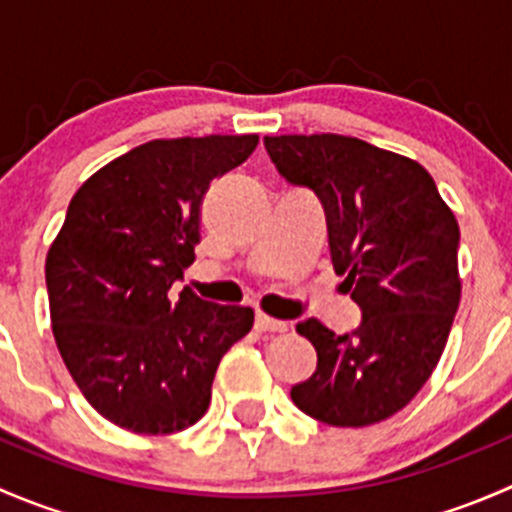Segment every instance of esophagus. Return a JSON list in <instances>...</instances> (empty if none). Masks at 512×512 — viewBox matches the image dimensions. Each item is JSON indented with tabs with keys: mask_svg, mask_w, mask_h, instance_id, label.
Instances as JSON below:
<instances>
[{
	"mask_svg": "<svg viewBox=\"0 0 512 512\" xmlns=\"http://www.w3.org/2000/svg\"><path fill=\"white\" fill-rule=\"evenodd\" d=\"M255 329L257 332H285L287 322H280V319H272L267 314H257L255 317Z\"/></svg>",
	"mask_w": 512,
	"mask_h": 512,
	"instance_id": "esophagus-1",
	"label": "esophagus"
}]
</instances>
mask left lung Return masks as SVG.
I'll list each match as a JSON object with an SVG mask.
<instances>
[{"label": "left lung", "instance_id": "1", "mask_svg": "<svg viewBox=\"0 0 512 512\" xmlns=\"http://www.w3.org/2000/svg\"><path fill=\"white\" fill-rule=\"evenodd\" d=\"M277 173L324 208L334 272L361 309L354 332L317 319L297 332L317 371L292 386L299 411L329 426H371L426 384L461 302L456 215L416 160L359 138L265 136Z\"/></svg>", "mask_w": 512, "mask_h": 512}]
</instances>
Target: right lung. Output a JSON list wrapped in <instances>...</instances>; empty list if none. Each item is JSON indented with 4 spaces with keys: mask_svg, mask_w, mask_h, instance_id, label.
<instances>
[{
    "mask_svg": "<svg viewBox=\"0 0 512 512\" xmlns=\"http://www.w3.org/2000/svg\"><path fill=\"white\" fill-rule=\"evenodd\" d=\"M260 138L148 141L103 165L71 198L46 255L51 329L76 386L116 426L146 436L193 426L250 307L170 287L193 265L210 183Z\"/></svg>",
    "mask_w": 512,
    "mask_h": 512,
    "instance_id": "obj_1",
    "label": "right lung"
}]
</instances>
